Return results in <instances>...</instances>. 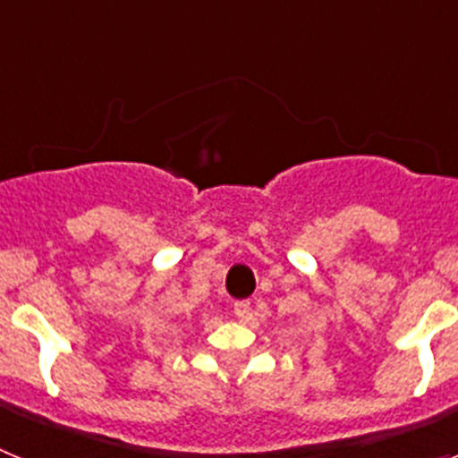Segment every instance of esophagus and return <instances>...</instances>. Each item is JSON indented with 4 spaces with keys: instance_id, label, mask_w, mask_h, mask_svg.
<instances>
[{
    "instance_id": "1",
    "label": "esophagus",
    "mask_w": 458,
    "mask_h": 458,
    "mask_svg": "<svg viewBox=\"0 0 458 458\" xmlns=\"http://www.w3.org/2000/svg\"><path fill=\"white\" fill-rule=\"evenodd\" d=\"M233 314H236L241 321H248L250 317H252V310H250V302L248 301H238L236 305H233Z\"/></svg>"
}]
</instances>
